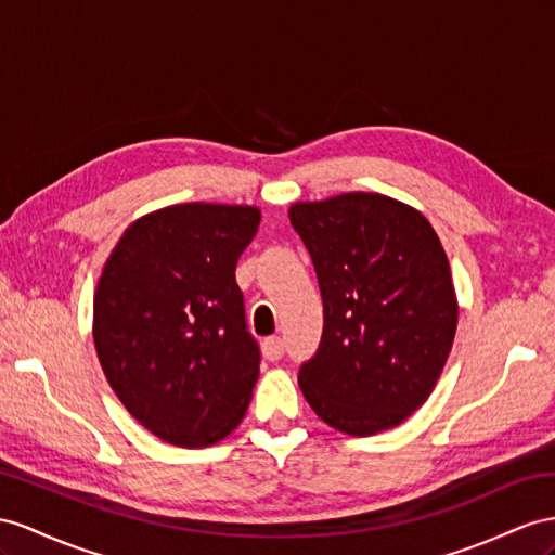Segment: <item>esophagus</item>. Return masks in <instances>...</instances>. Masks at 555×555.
Masks as SVG:
<instances>
[{
    "label": "esophagus",
    "instance_id": "34e87169",
    "mask_svg": "<svg viewBox=\"0 0 555 555\" xmlns=\"http://www.w3.org/2000/svg\"><path fill=\"white\" fill-rule=\"evenodd\" d=\"M262 353L267 361H279L283 357V339L281 337H267L262 343Z\"/></svg>",
    "mask_w": 555,
    "mask_h": 555
}]
</instances>
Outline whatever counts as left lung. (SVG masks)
<instances>
[{"label":"left lung","mask_w":555,"mask_h":555,"mask_svg":"<svg viewBox=\"0 0 555 555\" xmlns=\"http://www.w3.org/2000/svg\"><path fill=\"white\" fill-rule=\"evenodd\" d=\"M288 216L323 297L321 343L297 375L305 399L337 431L391 429L429 399L452 349L446 250L422 212L382 194L295 204Z\"/></svg>","instance_id":"left-lung-1"}]
</instances>
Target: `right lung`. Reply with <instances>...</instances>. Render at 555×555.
I'll return each mask as SVG.
<instances>
[{
  "label": "right lung",
  "mask_w": 555,
  "mask_h": 555,
  "mask_svg": "<svg viewBox=\"0 0 555 555\" xmlns=\"http://www.w3.org/2000/svg\"><path fill=\"white\" fill-rule=\"evenodd\" d=\"M260 224L250 206L180 204L133 222L93 300L103 373L129 413L170 446L218 443L260 373L236 262Z\"/></svg>",
  "instance_id": "obj_1"
}]
</instances>
